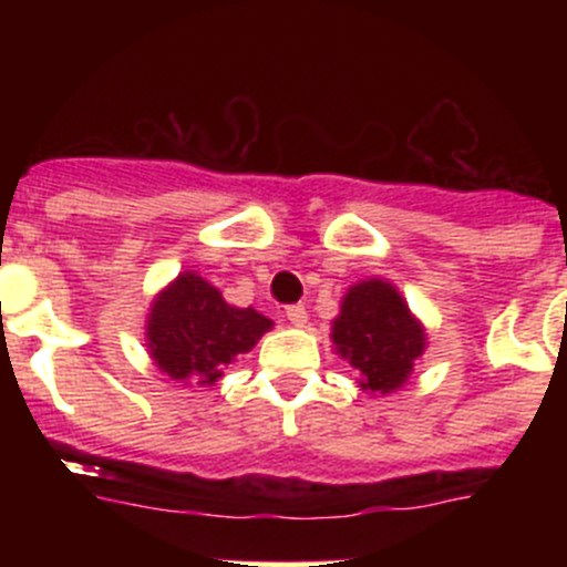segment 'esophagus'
<instances>
[{"label": "esophagus", "mask_w": 567, "mask_h": 567, "mask_svg": "<svg viewBox=\"0 0 567 567\" xmlns=\"http://www.w3.org/2000/svg\"><path fill=\"white\" fill-rule=\"evenodd\" d=\"M285 318H288L293 326H305L307 323L305 305H288L285 307Z\"/></svg>", "instance_id": "obj_1"}]
</instances>
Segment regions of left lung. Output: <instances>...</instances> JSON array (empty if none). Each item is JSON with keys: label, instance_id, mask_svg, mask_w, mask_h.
I'll return each instance as SVG.
<instances>
[{"label": "left lung", "instance_id": "left-lung-1", "mask_svg": "<svg viewBox=\"0 0 567 567\" xmlns=\"http://www.w3.org/2000/svg\"><path fill=\"white\" fill-rule=\"evenodd\" d=\"M331 340L342 359L351 362L359 384L381 394L403 386L425 346V334L405 301L381 279L348 290Z\"/></svg>", "mask_w": 567, "mask_h": 567}]
</instances>
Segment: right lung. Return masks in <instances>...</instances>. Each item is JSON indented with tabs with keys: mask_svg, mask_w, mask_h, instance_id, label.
I'll return each instance as SVG.
<instances>
[{
	"mask_svg": "<svg viewBox=\"0 0 567 567\" xmlns=\"http://www.w3.org/2000/svg\"><path fill=\"white\" fill-rule=\"evenodd\" d=\"M271 320L251 307L238 310L197 274H181L156 299L147 320V346L158 368L175 381L210 386L227 364L255 348Z\"/></svg>",
	"mask_w": 567,
	"mask_h": 567,
	"instance_id": "right-lung-1",
	"label": "right lung"
}]
</instances>
